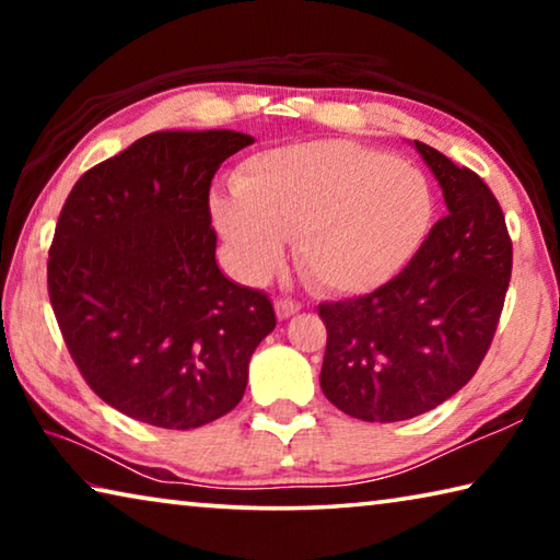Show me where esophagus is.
Returning <instances> with one entry per match:
<instances>
[{
  "label": "esophagus",
  "instance_id": "34e87169",
  "mask_svg": "<svg viewBox=\"0 0 560 560\" xmlns=\"http://www.w3.org/2000/svg\"><path fill=\"white\" fill-rule=\"evenodd\" d=\"M273 308H277V316H279L281 320H287V318L299 314L301 303L293 301V299H277V301H273Z\"/></svg>",
  "mask_w": 560,
  "mask_h": 560
}]
</instances>
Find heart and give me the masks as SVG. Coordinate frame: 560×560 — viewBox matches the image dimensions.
I'll return each instance as SVG.
<instances>
[{
  "label": "heart",
  "mask_w": 560,
  "mask_h": 560,
  "mask_svg": "<svg viewBox=\"0 0 560 560\" xmlns=\"http://www.w3.org/2000/svg\"><path fill=\"white\" fill-rule=\"evenodd\" d=\"M236 197L214 200V222L246 279L279 269L287 236L316 287L371 293L400 273L430 232V179L407 160L348 140H314L244 160Z\"/></svg>",
  "instance_id": "heart-1"
}]
</instances>
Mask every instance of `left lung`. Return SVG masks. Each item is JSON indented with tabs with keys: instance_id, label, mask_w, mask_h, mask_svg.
<instances>
[{
	"instance_id": "8db88e82",
	"label": "left lung",
	"mask_w": 560,
	"mask_h": 560,
	"mask_svg": "<svg viewBox=\"0 0 560 560\" xmlns=\"http://www.w3.org/2000/svg\"><path fill=\"white\" fill-rule=\"evenodd\" d=\"M447 217L412 261L365 296L320 303V390L363 422L424 415L462 390L494 338L511 279L504 212L485 179L415 140Z\"/></svg>"
}]
</instances>
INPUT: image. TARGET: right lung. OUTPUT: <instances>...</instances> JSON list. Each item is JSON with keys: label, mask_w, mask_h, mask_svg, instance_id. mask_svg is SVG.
I'll list each match as a JSON object with an SVG mask.
<instances>
[{"label": "right lung", "mask_w": 560, "mask_h": 560, "mask_svg": "<svg viewBox=\"0 0 560 560\" xmlns=\"http://www.w3.org/2000/svg\"><path fill=\"white\" fill-rule=\"evenodd\" d=\"M236 130H160L73 185L49 299L91 390L132 420L195 430L234 410L277 316L217 267L210 185L252 145Z\"/></svg>", "instance_id": "1"}]
</instances>
